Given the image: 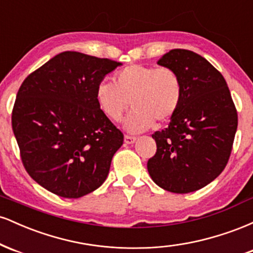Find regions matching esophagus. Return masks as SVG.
<instances>
[{"mask_svg":"<svg viewBox=\"0 0 253 253\" xmlns=\"http://www.w3.org/2000/svg\"><path fill=\"white\" fill-rule=\"evenodd\" d=\"M125 144H127V145H130V144H133V143H135V140H136V138L135 136H130V135H125Z\"/></svg>","mask_w":253,"mask_h":253,"instance_id":"34e87169","label":"esophagus"}]
</instances>
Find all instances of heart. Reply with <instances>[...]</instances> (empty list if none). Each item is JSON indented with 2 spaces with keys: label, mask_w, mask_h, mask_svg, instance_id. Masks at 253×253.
Returning <instances> with one entry per match:
<instances>
[{
  "label": "heart",
  "mask_w": 253,
  "mask_h": 253,
  "mask_svg": "<svg viewBox=\"0 0 253 253\" xmlns=\"http://www.w3.org/2000/svg\"><path fill=\"white\" fill-rule=\"evenodd\" d=\"M95 100L112 121L120 120L130 103L134 109L124 127L139 133L149 129L155 121L165 123L176 114L182 101V83L171 68L132 64L115 74L114 83L100 81Z\"/></svg>",
  "instance_id": "heart-1"
}]
</instances>
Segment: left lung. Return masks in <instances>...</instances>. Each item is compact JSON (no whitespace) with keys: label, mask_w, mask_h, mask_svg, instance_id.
<instances>
[{"label":"left lung","mask_w":253,"mask_h":253,"mask_svg":"<svg viewBox=\"0 0 253 253\" xmlns=\"http://www.w3.org/2000/svg\"><path fill=\"white\" fill-rule=\"evenodd\" d=\"M158 65L177 72L182 101L168 128L152 135L157 152L147 170L164 190L191 193L225 169L237 132V110L225 78L200 54L176 48Z\"/></svg>","instance_id":"1"}]
</instances>
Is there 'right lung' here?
Masks as SVG:
<instances>
[{
  "label": "right lung",
  "mask_w": 253,
  "mask_h": 253,
  "mask_svg": "<svg viewBox=\"0 0 253 253\" xmlns=\"http://www.w3.org/2000/svg\"><path fill=\"white\" fill-rule=\"evenodd\" d=\"M121 65L66 51L21 84L11 126L25 169L46 190L78 199L106 181L124 134L98 108L95 89Z\"/></svg>",
  "instance_id": "obj_1"
}]
</instances>
